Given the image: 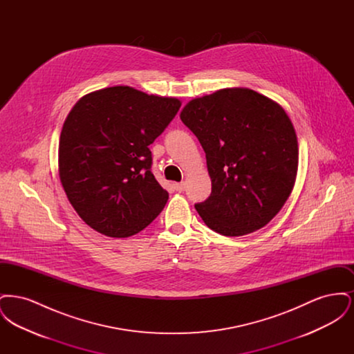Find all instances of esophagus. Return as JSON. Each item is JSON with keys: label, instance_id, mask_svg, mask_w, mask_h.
<instances>
[{"label": "esophagus", "instance_id": "obj_1", "mask_svg": "<svg viewBox=\"0 0 354 354\" xmlns=\"http://www.w3.org/2000/svg\"><path fill=\"white\" fill-rule=\"evenodd\" d=\"M174 188H175L176 191L182 192V191H185V182H180V183H174Z\"/></svg>", "mask_w": 354, "mask_h": 354}]
</instances>
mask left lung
Returning a JSON list of instances; mask_svg holds the SVG:
<instances>
[{"label": "left lung", "mask_w": 354, "mask_h": 354, "mask_svg": "<svg viewBox=\"0 0 354 354\" xmlns=\"http://www.w3.org/2000/svg\"><path fill=\"white\" fill-rule=\"evenodd\" d=\"M205 152L212 191L195 204L224 236L254 232L286 204L297 175L299 146L284 109L245 87L221 88L188 102L180 113Z\"/></svg>", "instance_id": "left-lung-1"}]
</instances>
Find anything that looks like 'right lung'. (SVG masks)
<instances>
[{
  "label": "right lung",
  "mask_w": 354,
  "mask_h": 354,
  "mask_svg": "<svg viewBox=\"0 0 354 354\" xmlns=\"http://www.w3.org/2000/svg\"><path fill=\"white\" fill-rule=\"evenodd\" d=\"M180 106L129 86L93 91L74 104L59 136L58 171L68 202L93 230L129 237L162 212L169 192L151 172L149 146Z\"/></svg>",
  "instance_id": "right-lung-1"
}]
</instances>
